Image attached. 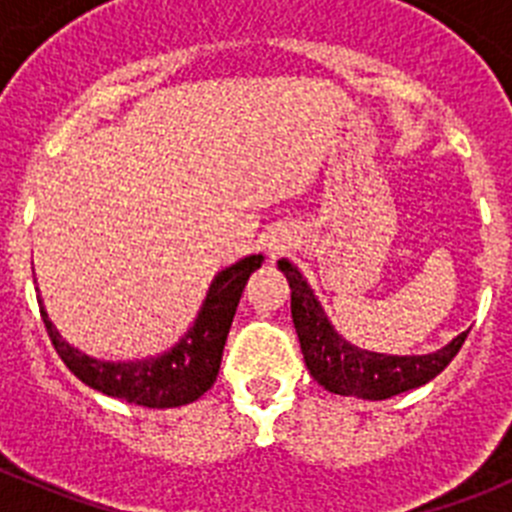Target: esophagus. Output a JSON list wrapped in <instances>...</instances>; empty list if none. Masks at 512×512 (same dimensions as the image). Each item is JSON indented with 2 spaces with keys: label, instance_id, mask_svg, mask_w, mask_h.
Here are the masks:
<instances>
[{
  "label": "esophagus",
  "instance_id": "esophagus-1",
  "mask_svg": "<svg viewBox=\"0 0 512 512\" xmlns=\"http://www.w3.org/2000/svg\"><path fill=\"white\" fill-rule=\"evenodd\" d=\"M279 251H282V248H279L277 243H269V253H271V256H274V253H279Z\"/></svg>",
  "mask_w": 512,
  "mask_h": 512
}]
</instances>
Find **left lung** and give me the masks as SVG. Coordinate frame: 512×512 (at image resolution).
I'll return each instance as SVG.
<instances>
[{"label": "left lung", "instance_id": "8db88e82", "mask_svg": "<svg viewBox=\"0 0 512 512\" xmlns=\"http://www.w3.org/2000/svg\"><path fill=\"white\" fill-rule=\"evenodd\" d=\"M277 266L292 289V323L307 369L312 379L323 384L328 392L361 400H387L400 392L415 390L441 374L459 354L461 343L467 341L469 330H464L451 343L423 356H390L351 346L325 318L323 307L315 300L297 266L287 259L277 261Z\"/></svg>", "mask_w": 512, "mask_h": 512}]
</instances>
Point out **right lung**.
I'll return each instance as SVG.
<instances>
[{
  "label": "right lung",
  "instance_id": "obj_1",
  "mask_svg": "<svg viewBox=\"0 0 512 512\" xmlns=\"http://www.w3.org/2000/svg\"><path fill=\"white\" fill-rule=\"evenodd\" d=\"M264 256L253 253L217 271L192 328L164 354L138 361H102L81 354L58 333L38 297L40 315L56 354L76 379L117 400L143 408H179L205 395L215 384L235 307L241 302L248 277L259 269Z\"/></svg>",
  "mask_w": 512,
  "mask_h": 512
}]
</instances>
